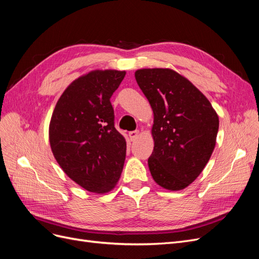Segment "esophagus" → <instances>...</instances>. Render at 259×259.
Returning <instances> with one entry per match:
<instances>
[{
    "mask_svg": "<svg viewBox=\"0 0 259 259\" xmlns=\"http://www.w3.org/2000/svg\"><path fill=\"white\" fill-rule=\"evenodd\" d=\"M138 135H139V132H138V131H133V132H130V133H128V136H130L132 142H134V140H136L137 137H138Z\"/></svg>",
    "mask_w": 259,
    "mask_h": 259,
    "instance_id": "esophagus-1",
    "label": "esophagus"
}]
</instances>
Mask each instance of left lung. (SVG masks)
Returning a JSON list of instances; mask_svg holds the SVG:
<instances>
[{
  "mask_svg": "<svg viewBox=\"0 0 259 259\" xmlns=\"http://www.w3.org/2000/svg\"><path fill=\"white\" fill-rule=\"evenodd\" d=\"M135 77L154 115V147L148 159L152 178L164 189H185L213 153L218 115L208 99L174 70L140 69Z\"/></svg>",
  "mask_w": 259,
  "mask_h": 259,
  "instance_id": "left-lung-1",
  "label": "left lung"
}]
</instances>
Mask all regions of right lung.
Wrapping results in <instances>:
<instances>
[{
    "mask_svg": "<svg viewBox=\"0 0 259 259\" xmlns=\"http://www.w3.org/2000/svg\"><path fill=\"white\" fill-rule=\"evenodd\" d=\"M125 71L95 70L70 84L50 123V144L62 170L85 190L106 193L120 179L126 142L114 127L110 98Z\"/></svg>",
    "mask_w": 259,
    "mask_h": 259,
    "instance_id": "obj_1",
    "label": "right lung"
}]
</instances>
